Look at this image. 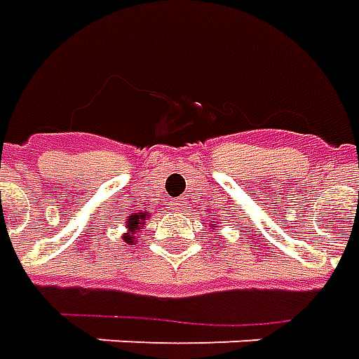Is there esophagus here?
Returning <instances> with one entry per match:
<instances>
[{"instance_id": "obj_1", "label": "esophagus", "mask_w": 359, "mask_h": 359, "mask_svg": "<svg viewBox=\"0 0 359 359\" xmlns=\"http://www.w3.org/2000/svg\"><path fill=\"white\" fill-rule=\"evenodd\" d=\"M170 208H172V210H182V208H184V200L175 198L170 202Z\"/></svg>"}]
</instances>
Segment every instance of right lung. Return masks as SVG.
<instances>
[{
  "label": "right lung",
  "mask_w": 359,
  "mask_h": 359,
  "mask_svg": "<svg viewBox=\"0 0 359 359\" xmlns=\"http://www.w3.org/2000/svg\"><path fill=\"white\" fill-rule=\"evenodd\" d=\"M143 218H145V216H141V214H133V216L128 220L129 230L135 233V230H139V226H141V220H143ZM126 241H128V243H133V240H131L129 236H126Z\"/></svg>",
  "instance_id": "obj_1"
}]
</instances>
